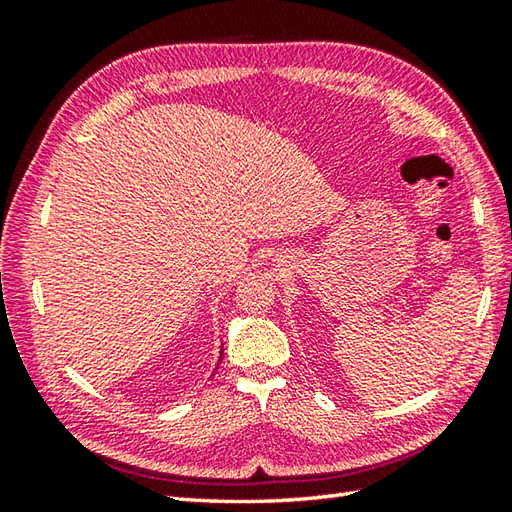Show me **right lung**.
Segmentation results:
<instances>
[{"mask_svg":"<svg viewBox=\"0 0 512 512\" xmlns=\"http://www.w3.org/2000/svg\"><path fill=\"white\" fill-rule=\"evenodd\" d=\"M220 361H222V354H220Z\"/></svg>","mask_w":512,"mask_h":512,"instance_id":"right-lung-1","label":"right lung"}]
</instances>
